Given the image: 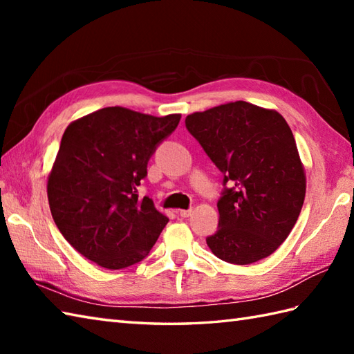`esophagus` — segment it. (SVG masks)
<instances>
[{"instance_id":"1","label":"esophagus","mask_w":354,"mask_h":354,"mask_svg":"<svg viewBox=\"0 0 354 354\" xmlns=\"http://www.w3.org/2000/svg\"><path fill=\"white\" fill-rule=\"evenodd\" d=\"M192 213H193L192 208H189V209H178V214L181 216V217H189V216H192Z\"/></svg>"}]
</instances>
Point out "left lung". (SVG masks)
<instances>
[{"label":"left lung","mask_w":354,"mask_h":354,"mask_svg":"<svg viewBox=\"0 0 354 354\" xmlns=\"http://www.w3.org/2000/svg\"><path fill=\"white\" fill-rule=\"evenodd\" d=\"M185 127L223 173L219 228L208 248L232 265L266 259L289 236L306 196L289 124L277 111L240 100L194 112Z\"/></svg>","instance_id":"1"}]
</instances>
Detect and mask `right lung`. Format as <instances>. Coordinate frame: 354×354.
I'll return each instance as SVG.
<instances>
[{"mask_svg":"<svg viewBox=\"0 0 354 354\" xmlns=\"http://www.w3.org/2000/svg\"><path fill=\"white\" fill-rule=\"evenodd\" d=\"M179 120L112 106L66 127L48 176V204L59 231L84 257L106 269L147 257L169 219L152 199H138L137 187Z\"/></svg>","mask_w":354,"mask_h":354,"instance_id":"right-lung-1","label":"right lung"}]
</instances>
